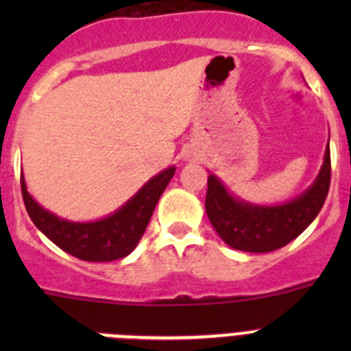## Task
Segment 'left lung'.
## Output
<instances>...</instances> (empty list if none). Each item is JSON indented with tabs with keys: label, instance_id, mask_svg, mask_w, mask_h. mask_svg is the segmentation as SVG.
Wrapping results in <instances>:
<instances>
[{
	"label": "left lung",
	"instance_id": "obj_1",
	"mask_svg": "<svg viewBox=\"0 0 351 351\" xmlns=\"http://www.w3.org/2000/svg\"><path fill=\"white\" fill-rule=\"evenodd\" d=\"M330 186V151L308 190L280 206H256L234 197L214 173L207 178L206 213L214 230L234 250L269 253L299 237L318 216Z\"/></svg>",
	"mask_w": 351,
	"mask_h": 351
}]
</instances>
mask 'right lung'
<instances>
[{"instance_id":"add662e5","label":"right lung","mask_w":351,"mask_h":351,"mask_svg":"<svg viewBox=\"0 0 351 351\" xmlns=\"http://www.w3.org/2000/svg\"><path fill=\"white\" fill-rule=\"evenodd\" d=\"M176 173V167L149 179L125 206L96 221H70L43 209L27 193L24 173H21V190L31 221L56 246L86 262H112L130 255L142 239L153 210Z\"/></svg>"}]
</instances>
